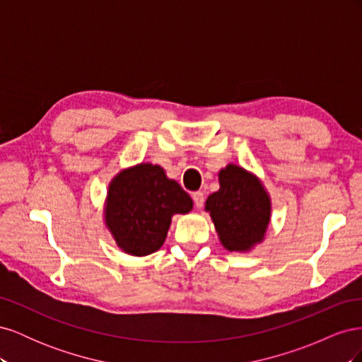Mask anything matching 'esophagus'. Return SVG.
Segmentation results:
<instances>
[{
  "label": "esophagus",
  "instance_id": "obj_1",
  "mask_svg": "<svg viewBox=\"0 0 362 362\" xmlns=\"http://www.w3.org/2000/svg\"><path fill=\"white\" fill-rule=\"evenodd\" d=\"M192 198H193V201H194V205L198 206V208H201V206L204 205L205 196H204L202 192H194V193H192Z\"/></svg>",
  "mask_w": 362,
  "mask_h": 362
}]
</instances>
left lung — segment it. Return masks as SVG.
<instances>
[{
	"label": "left lung",
	"instance_id": "left-lung-1",
	"mask_svg": "<svg viewBox=\"0 0 362 362\" xmlns=\"http://www.w3.org/2000/svg\"><path fill=\"white\" fill-rule=\"evenodd\" d=\"M221 189L206 198L222 246L229 252H249L266 237L272 217V201L257 175L237 164L218 172Z\"/></svg>",
	"mask_w": 362,
	"mask_h": 362
}]
</instances>
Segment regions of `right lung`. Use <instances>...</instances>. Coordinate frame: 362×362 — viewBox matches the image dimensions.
<instances>
[{
    "instance_id": "right-lung-1",
    "label": "right lung",
    "mask_w": 362,
    "mask_h": 362,
    "mask_svg": "<svg viewBox=\"0 0 362 362\" xmlns=\"http://www.w3.org/2000/svg\"><path fill=\"white\" fill-rule=\"evenodd\" d=\"M193 201L158 164L140 163L112 180L104 204V222L117 247L133 257L158 250L173 214L192 211Z\"/></svg>"
}]
</instances>
